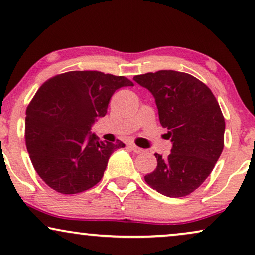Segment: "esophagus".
Here are the masks:
<instances>
[{
  "label": "esophagus",
  "instance_id": "34e87169",
  "mask_svg": "<svg viewBox=\"0 0 255 255\" xmlns=\"http://www.w3.org/2000/svg\"><path fill=\"white\" fill-rule=\"evenodd\" d=\"M130 148H131L132 151L134 152V153H143V152H144L143 148H140V147L135 146V145H133V144H131V145H130Z\"/></svg>",
  "mask_w": 255,
  "mask_h": 255
}]
</instances>
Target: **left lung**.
<instances>
[{"instance_id":"obj_1","label":"left lung","mask_w":255,"mask_h":255,"mask_svg":"<svg viewBox=\"0 0 255 255\" xmlns=\"http://www.w3.org/2000/svg\"><path fill=\"white\" fill-rule=\"evenodd\" d=\"M133 79L153 95L159 121L172 141L166 158L156 153V170L145 181L166 197L196 191L210 176L224 148L225 120L207 85L192 75L159 70Z\"/></svg>"}]
</instances>
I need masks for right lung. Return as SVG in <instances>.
I'll list each match as a JSON object with an SVG mask.
<instances>
[{
    "mask_svg": "<svg viewBox=\"0 0 255 255\" xmlns=\"http://www.w3.org/2000/svg\"><path fill=\"white\" fill-rule=\"evenodd\" d=\"M133 87L124 76L69 71L48 79L26 108L25 145L41 179L63 194L94 187L103 177L116 143L99 141L91 125L108 112L116 90Z\"/></svg>",
    "mask_w": 255,
    "mask_h": 255,
    "instance_id": "add662e5",
    "label": "right lung"
}]
</instances>
